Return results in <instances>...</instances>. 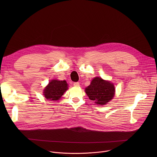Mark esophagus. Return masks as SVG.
<instances>
[{"label": "esophagus", "mask_w": 157, "mask_h": 157, "mask_svg": "<svg viewBox=\"0 0 157 157\" xmlns=\"http://www.w3.org/2000/svg\"><path fill=\"white\" fill-rule=\"evenodd\" d=\"M73 85L75 86V87H78L79 86V83L78 82H75L73 83Z\"/></svg>", "instance_id": "34e87169"}]
</instances>
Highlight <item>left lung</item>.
<instances>
[{
    "label": "left lung",
    "instance_id": "8db88e82",
    "mask_svg": "<svg viewBox=\"0 0 157 157\" xmlns=\"http://www.w3.org/2000/svg\"><path fill=\"white\" fill-rule=\"evenodd\" d=\"M85 92L89 99L94 101L97 104L104 105L113 98L115 88L113 83L96 77L86 88Z\"/></svg>",
    "mask_w": 157,
    "mask_h": 157
}]
</instances>
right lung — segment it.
<instances>
[{
	"label": "right lung",
	"instance_id": "add662e5",
	"mask_svg": "<svg viewBox=\"0 0 157 157\" xmlns=\"http://www.w3.org/2000/svg\"><path fill=\"white\" fill-rule=\"evenodd\" d=\"M68 89L66 81H51L44 90V96L49 101H56L60 99Z\"/></svg>",
	"mask_w": 157,
	"mask_h": 157
}]
</instances>
